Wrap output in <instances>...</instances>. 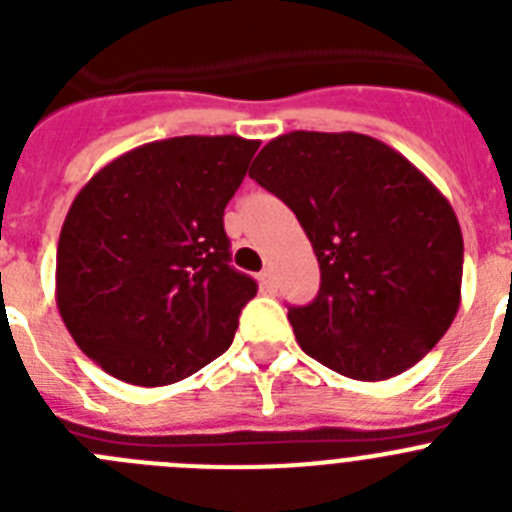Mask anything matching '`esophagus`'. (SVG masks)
<instances>
[{
  "label": "esophagus",
  "mask_w": 512,
  "mask_h": 512,
  "mask_svg": "<svg viewBox=\"0 0 512 512\" xmlns=\"http://www.w3.org/2000/svg\"><path fill=\"white\" fill-rule=\"evenodd\" d=\"M259 282L266 292H274L277 289V277H274V269H264L259 274Z\"/></svg>",
  "instance_id": "34e87169"
}]
</instances>
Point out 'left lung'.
I'll list each match as a JSON object with an SVG mask.
<instances>
[{
    "label": "left lung",
    "mask_w": 512,
    "mask_h": 512,
    "mask_svg": "<svg viewBox=\"0 0 512 512\" xmlns=\"http://www.w3.org/2000/svg\"><path fill=\"white\" fill-rule=\"evenodd\" d=\"M248 176L295 212L318 256V297L287 315L307 356L379 382L441 341L461 305L464 238L408 158L361 133L292 130L261 148Z\"/></svg>",
    "instance_id": "8db88e82"
}]
</instances>
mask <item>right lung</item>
Segmentation results:
<instances>
[{
  "mask_svg": "<svg viewBox=\"0 0 512 512\" xmlns=\"http://www.w3.org/2000/svg\"><path fill=\"white\" fill-rule=\"evenodd\" d=\"M256 148L241 135L153 140L76 194L58 238L56 305L104 372L164 387L228 351L256 282L228 264L223 215Z\"/></svg>",
  "mask_w": 512,
  "mask_h": 512,
  "instance_id": "right-lung-1",
  "label": "right lung"
}]
</instances>
